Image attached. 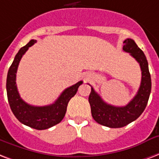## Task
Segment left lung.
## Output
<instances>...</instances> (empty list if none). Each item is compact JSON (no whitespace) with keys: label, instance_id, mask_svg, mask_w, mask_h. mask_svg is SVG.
Listing matches in <instances>:
<instances>
[{"label":"left lung","instance_id":"1","mask_svg":"<svg viewBox=\"0 0 159 159\" xmlns=\"http://www.w3.org/2000/svg\"><path fill=\"white\" fill-rule=\"evenodd\" d=\"M124 44V51L130 53V55L139 64L142 71L141 84L137 94L129 104L123 107L114 106L105 103L93 87H91L89 96L93 119L98 124L109 128H122L136 120L147 106L151 93V76L146 56L132 39H126Z\"/></svg>","mask_w":159,"mask_h":159}]
</instances>
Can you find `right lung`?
Masks as SVG:
<instances>
[{
    "instance_id": "1",
    "label": "right lung",
    "mask_w": 159,
    "mask_h": 159,
    "mask_svg": "<svg viewBox=\"0 0 159 159\" xmlns=\"http://www.w3.org/2000/svg\"><path fill=\"white\" fill-rule=\"evenodd\" d=\"M36 42L30 40L24 47L20 49L10 67L7 79V92L8 102L12 113L18 120L26 126L35 129L43 130L53 127L61 122L66 115L69 101L76 93L78 88L83 84L80 81L75 84L66 89L54 104L46 106H33L20 98L16 86V71L22 56L26 50Z\"/></svg>"
}]
</instances>
